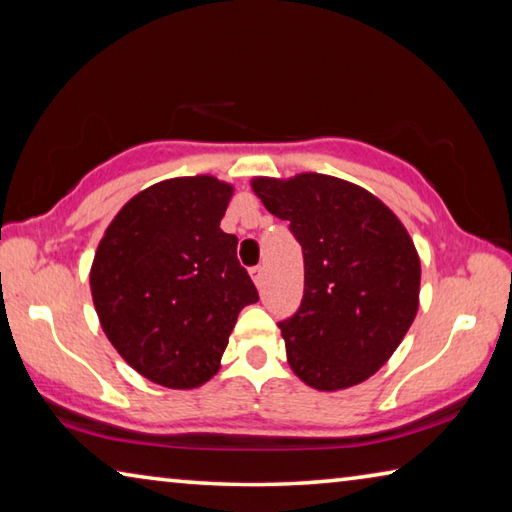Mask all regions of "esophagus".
<instances>
[{
	"mask_svg": "<svg viewBox=\"0 0 512 512\" xmlns=\"http://www.w3.org/2000/svg\"><path fill=\"white\" fill-rule=\"evenodd\" d=\"M250 277H253V282L257 284V289H262V284H264V266H253V268H250Z\"/></svg>",
	"mask_w": 512,
	"mask_h": 512,
	"instance_id": "1",
	"label": "esophagus"
}]
</instances>
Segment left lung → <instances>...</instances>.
<instances>
[{
    "instance_id": "obj_1",
    "label": "left lung",
    "mask_w": 512,
    "mask_h": 512,
    "mask_svg": "<svg viewBox=\"0 0 512 512\" xmlns=\"http://www.w3.org/2000/svg\"><path fill=\"white\" fill-rule=\"evenodd\" d=\"M305 257V293L280 320L291 370L316 391L361 384L418 314L420 259L400 219L366 189L323 173L255 178Z\"/></svg>"
}]
</instances>
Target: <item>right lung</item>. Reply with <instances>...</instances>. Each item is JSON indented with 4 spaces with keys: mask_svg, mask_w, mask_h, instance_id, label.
Returning <instances> with one entry per match:
<instances>
[{
    "mask_svg": "<svg viewBox=\"0 0 512 512\" xmlns=\"http://www.w3.org/2000/svg\"><path fill=\"white\" fill-rule=\"evenodd\" d=\"M232 187L171 178L133 196L94 255L90 289L103 332L140 375L196 388L216 375L239 311L259 300L221 230Z\"/></svg>",
    "mask_w": 512,
    "mask_h": 512,
    "instance_id": "add662e5",
    "label": "right lung"
}]
</instances>
